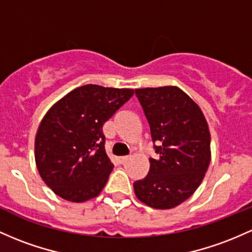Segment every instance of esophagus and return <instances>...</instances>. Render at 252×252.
Returning <instances> with one entry per match:
<instances>
[{
  "label": "esophagus",
  "mask_w": 252,
  "mask_h": 252,
  "mask_svg": "<svg viewBox=\"0 0 252 252\" xmlns=\"http://www.w3.org/2000/svg\"><path fill=\"white\" fill-rule=\"evenodd\" d=\"M129 159H130L129 157H120L117 160H118V162H120V164H126V162L128 161Z\"/></svg>",
  "instance_id": "34e87169"
}]
</instances>
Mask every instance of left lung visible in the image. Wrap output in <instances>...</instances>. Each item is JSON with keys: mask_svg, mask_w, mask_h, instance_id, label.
Returning a JSON list of instances; mask_svg holds the SVG:
<instances>
[{"mask_svg": "<svg viewBox=\"0 0 252 252\" xmlns=\"http://www.w3.org/2000/svg\"><path fill=\"white\" fill-rule=\"evenodd\" d=\"M135 94L145 112L157 159L149 172L134 183L141 202L171 209L200 187L211 162V132L202 110L177 86L139 88Z\"/></svg>", "mask_w": 252, "mask_h": 252, "instance_id": "1", "label": "left lung"}]
</instances>
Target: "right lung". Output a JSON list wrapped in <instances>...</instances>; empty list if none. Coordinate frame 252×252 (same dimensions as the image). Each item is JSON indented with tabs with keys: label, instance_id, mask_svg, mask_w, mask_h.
Returning a JSON list of instances; mask_svg holds the SVG:
<instances>
[{
	"label": "right lung",
	"instance_id": "right-lung-1",
	"mask_svg": "<svg viewBox=\"0 0 252 252\" xmlns=\"http://www.w3.org/2000/svg\"><path fill=\"white\" fill-rule=\"evenodd\" d=\"M132 94L130 88L85 85L50 107L35 135L34 158L56 195L79 203L101 192L113 168L103 126Z\"/></svg>",
	"mask_w": 252,
	"mask_h": 252
}]
</instances>
